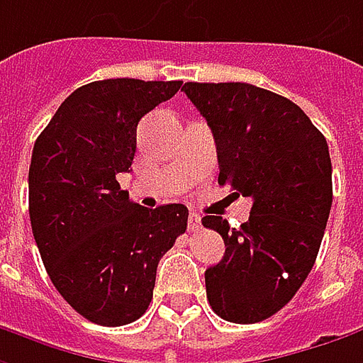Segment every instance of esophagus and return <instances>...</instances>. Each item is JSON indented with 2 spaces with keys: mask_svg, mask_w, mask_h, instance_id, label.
Masks as SVG:
<instances>
[{
  "mask_svg": "<svg viewBox=\"0 0 363 363\" xmlns=\"http://www.w3.org/2000/svg\"><path fill=\"white\" fill-rule=\"evenodd\" d=\"M189 229L193 231V233H197L199 229H201V215L199 213H191L189 215Z\"/></svg>",
  "mask_w": 363,
  "mask_h": 363,
  "instance_id": "34e87169",
  "label": "esophagus"
}]
</instances>
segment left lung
Returning a JSON list of instances; mask_svg holds the SVG:
<instances>
[{"label": "left lung", "mask_w": 363, "mask_h": 363, "mask_svg": "<svg viewBox=\"0 0 363 363\" xmlns=\"http://www.w3.org/2000/svg\"><path fill=\"white\" fill-rule=\"evenodd\" d=\"M211 128L219 184L252 199L250 219L231 228L205 215L225 242L207 268L211 308L231 323H258L284 307L317 260L331 211V158L325 135L291 99L247 83H184Z\"/></svg>", "instance_id": "1"}]
</instances>
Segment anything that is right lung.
Returning a JSON list of instances; mask_svg holds the SVG:
<instances>
[{
	"label": "right lung",
	"instance_id": "1",
	"mask_svg": "<svg viewBox=\"0 0 363 363\" xmlns=\"http://www.w3.org/2000/svg\"><path fill=\"white\" fill-rule=\"evenodd\" d=\"M181 85L140 79L83 85L60 103L34 144L32 233L56 291L93 323L140 319L158 262L186 231L184 205L146 209L116 179L132 166L138 121Z\"/></svg>",
	"mask_w": 363,
	"mask_h": 363
}]
</instances>
